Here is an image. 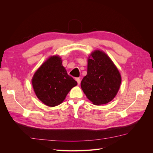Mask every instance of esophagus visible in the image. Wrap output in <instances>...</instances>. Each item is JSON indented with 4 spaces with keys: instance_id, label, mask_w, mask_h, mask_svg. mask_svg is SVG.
Masks as SVG:
<instances>
[{
    "instance_id": "1",
    "label": "esophagus",
    "mask_w": 153,
    "mask_h": 153,
    "mask_svg": "<svg viewBox=\"0 0 153 153\" xmlns=\"http://www.w3.org/2000/svg\"><path fill=\"white\" fill-rule=\"evenodd\" d=\"M76 81L77 82V83H78V85H80V78H76Z\"/></svg>"
}]
</instances>
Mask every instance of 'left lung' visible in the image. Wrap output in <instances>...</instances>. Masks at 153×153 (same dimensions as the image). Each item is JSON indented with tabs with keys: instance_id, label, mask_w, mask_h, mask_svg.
Returning a JSON list of instances; mask_svg holds the SVG:
<instances>
[{
	"instance_id": "left-lung-1",
	"label": "left lung",
	"mask_w": 153,
	"mask_h": 153,
	"mask_svg": "<svg viewBox=\"0 0 153 153\" xmlns=\"http://www.w3.org/2000/svg\"><path fill=\"white\" fill-rule=\"evenodd\" d=\"M88 59L87 73L81 82L87 98L95 105L108 103L116 96L121 84L117 67L105 52L95 50Z\"/></svg>"
}]
</instances>
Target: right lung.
Returning a JSON list of instances; mask_svg holds the SVG:
<instances>
[{"mask_svg": "<svg viewBox=\"0 0 153 153\" xmlns=\"http://www.w3.org/2000/svg\"><path fill=\"white\" fill-rule=\"evenodd\" d=\"M32 84L38 98L48 106L61 104L77 82L68 75L61 57H49L36 71Z\"/></svg>", "mask_w": 153, "mask_h": 153, "instance_id": "1", "label": "right lung"}]
</instances>
